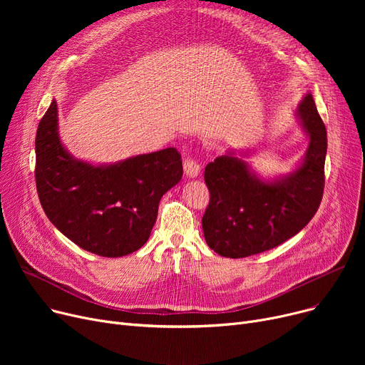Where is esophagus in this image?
<instances>
[{"mask_svg":"<svg viewBox=\"0 0 365 365\" xmlns=\"http://www.w3.org/2000/svg\"><path fill=\"white\" fill-rule=\"evenodd\" d=\"M183 170H185L186 178L194 179V178H197L200 175L201 167H200V164L194 158L186 157L185 161H183Z\"/></svg>","mask_w":365,"mask_h":365,"instance_id":"obj_1","label":"esophagus"}]
</instances>
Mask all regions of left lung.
Returning <instances> with one entry per match:
<instances>
[{"label":"left lung","mask_w":365,"mask_h":365,"mask_svg":"<svg viewBox=\"0 0 365 365\" xmlns=\"http://www.w3.org/2000/svg\"><path fill=\"white\" fill-rule=\"evenodd\" d=\"M294 117L309 145L292 171L263 178L245 160L253 152L234 148L207 164L210 202L202 231L217 255L240 259L271 250L300 232L317 213L324 190L327 131L309 91Z\"/></svg>","instance_id":"obj_1"}]
</instances>
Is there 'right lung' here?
Wrapping results in <instances>:
<instances>
[{
	"instance_id": "1",
	"label": "right lung",
	"mask_w": 365,
	"mask_h": 365,
	"mask_svg": "<svg viewBox=\"0 0 365 365\" xmlns=\"http://www.w3.org/2000/svg\"><path fill=\"white\" fill-rule=\"evenodd\" d=\"M35 180L48 220L84 250L121 257L149 240L161 197L183 175L180 153L165 148L110 164L75 158L59 134L53 99L36 130Z\"/></svg>"
}]
</instances>
